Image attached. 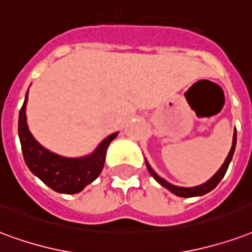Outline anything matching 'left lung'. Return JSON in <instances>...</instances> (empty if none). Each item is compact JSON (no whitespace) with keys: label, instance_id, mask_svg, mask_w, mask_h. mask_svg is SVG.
Segmentation results:
<instances>
[{"label":"left lung","instance_id":"8db88e82","mask_svg":"<svg viewBox=\"0 0 252 252\" xmlns=\"http://www.w3.org/2000/svg\"><path fill=\"white\" fill-rule=\"evenodd\" d=\"M235 145H236V132L234 133V140H232V147H231V151L230 154H228V156H227V159H225V161L223 163V165L220 167V169L218 171V172L212 176L207 183L202 184V186H197V187H192V188H184V187H178V186H173V184L168 183L167 180H164L163 178H160L158 173L155 172L154 169L151 168V165L147 161H145V164H147V168H148V171H150L151 176L158 182V183H160L163 187H165L167 189H169L171 192L175 193V195H178V196H182V197H192V196H200V195H204V193L210 192V191H212L214 188L219 184V182H220L221 179L224 178L225 172H227V168H228V165H230V161L231 159H232V155H234V151H235Z\"/></svg>","mask_w":252,"mask_h":252}]
</instances>
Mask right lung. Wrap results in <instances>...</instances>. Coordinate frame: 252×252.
<instances>
[{
	"label": "right lung",
	"instance_id": "right-lung-1",
	"mask_svg": "<svg viewBox=\"0 0 252 252\" xmlns=\"http://www.w3.org/2000/svg\"><path fill=\"white\" fill-rule=\"evenodd\" d=\"M27 101L28 93L18 116V136L28 168L56 192L69 195L80 192L101 173L108 145L117 133H112L105 140H102L91 156L81 159L63 158L41 147L32 136L27 126Z\"/></svg>",
	"mask_w": 252,
	"mask_h": 252
}]
</instances>
